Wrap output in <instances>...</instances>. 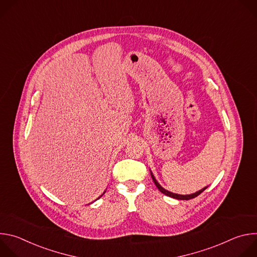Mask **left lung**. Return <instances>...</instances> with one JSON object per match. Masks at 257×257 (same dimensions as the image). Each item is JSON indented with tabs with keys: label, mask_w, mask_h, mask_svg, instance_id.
Wrapping results in <instances>:
<instances>
[{
	"label": "left lung",
	"mask_w": 257,
	"mask_h": 257,
	"mask_svg": "<svg viewBox=\"0 0 257 257\" xmlns=\"http://www.w3.org/2000/svg\"><path fill=\"white\" fill-rule=\"evenodd\" d=\"M151 171V170H150ZM151 175H152V178H153V180H154V182H155V184H156V186L158 187V189L162 192V193H164V194H166L167 196H170V197H172V198H175V199H179V200H189V199H192V198H194V197H196V196H198L200 193H202L206 188H207V186L206 187H204V188H202L201 190H198V191H196L195 193H192V194H187V195H182V194H177V193H173V192H171V191H168V190H166L164 187H162V185L160 184V183L158 182V180L156 179V177L154 176V174H153V172L151 171Z\"/></svg>",
	"instance_id": "1"
}]
</instances>
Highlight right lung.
Masks as SVG:
<instances>
[{
	"label": "right lung",
	"mask_w": 257,
	"mask_h": 257,
	"mask_svg": "<svg viewBox=\"0 0 257 257\" xmlns=\"http://www.w3.org/2000/svg\"><path fill=\"white\" fill-rule=\"evenodd\" d=\"M104 192H105V191H104ZM104 192H103V193H102V194H101V195H100V196H99V197H98V198H100V197H101V196H102V195H103V194H104ZM98 198H97V199H98Z\"/></svg>",
	"instance_id": "1"
}]
</instances>
